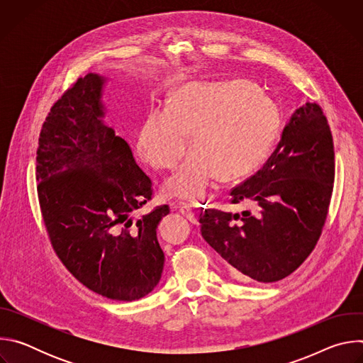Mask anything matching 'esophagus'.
Returning a JSON list of instances; mask_svg holds the SVG:
<instances>
[{
	"label": "esophagus",
	"instance_id": "1",
	"mask_svg": "<svg viewBox=\"0 0 363 363\" xmlns=\"http://www.w3.org/2000/svg\"><path fill=\"white\" fill-rule=\"evenodd\" d=\"M179 213L192 224H196V220H198V213L194 211L192 208H189V206H179Z\"/></svg>",
	"mask_w": 363,
	"mask_h": 363
}]
</instances>
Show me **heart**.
Returning <instances> with one entry per match:
<instances>
[{
	"label": "heart",
	"instance_id": "heart-1",
	"mask_svg": "<svg viewBox=\"0 0 363 363\" xmlns=\"http://www.w3.org/2000/svg\"><path fill=\"white\" fill-rule=\"evenodd\" d=\"M274 103L242 82L185 83L171 94V106L149 112L138 135L142 161L155 169H174L191 146L195 152L171 177L167 195L198 203L216 182L238 178L260 167L276 142Z\"/></svg>",
	"mask_w": 363,
	"mask_h": 363
}]
</instances>
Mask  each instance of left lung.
Instances as JSON below:
<instances>
[{"label": "left lung", "mask_w": 363, "mask_h": 363, "mask_svg": "<svg viewBox=\"0 0 363 363\" xmlns=\"http://www.w3.org/2000/svg\"><path fill=\"white\" fill-rule=\"evenodd\" d=\"M335 181L333 139L316 103L296 109L264 167L231 191V202L254 210H205L201 234L241 281L273 283L291 274L313 251Z\"/></svg>", "instance_id": "8db88e82"}]
</instances>
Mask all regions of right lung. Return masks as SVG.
<instances>
[{"label":"right lung","instance_id":"1","mask_svg":"<svg viewBox=\"0 0 363 363\" xmlns=\"http://www.w3.org/2000/svg\"><path fill=\"white\" fill-rule=\"evenodd\" d=\"M108 77H80L50 109L37 149V191L51 244L66 269L91 291L121 301L149 294L165 255L157 238L169 206L139 220L152 195L125 139L105 122Z\"/></svg>","mask_w":363,"mask_h":363}]
</instances>
